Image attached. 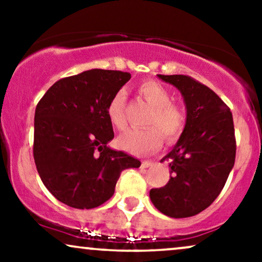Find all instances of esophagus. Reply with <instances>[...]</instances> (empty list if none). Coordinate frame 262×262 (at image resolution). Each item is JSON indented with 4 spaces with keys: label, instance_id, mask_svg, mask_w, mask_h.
Wrapping results in <instances>:
<instances>
[{
    "label": "esophagus",
    "instance_id": "1",
    "mask_svg": "<svg viewBox=\"0 0 262 262\" xmlns=\"http://www.w3.org/2000/svg\"><path fill=\"white\" fill-rule=\"evenodd\" d=\"M155 164L152 161H143V162H141V167H143V169H146V167H152Z\"/></svg>",
    "mask_w": 262,
    "mask_h": 262
}]
</instances>
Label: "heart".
<instances>
[{"label":"heart","mask_w":262,"mask_h":262,"mask_svg":"<svg viewBox=\"0 0 262 262\" xmlns=\"http://www.w3.org/2000/svg\"><path fill=\"white\" fill-rule=\"evenodd\" d=\"M137 91L146 103L152 107L148 125L154 127L143 130L128 129L119 137L118 144L130 154L145 155L155 151L161 145L160 131L167 141L176 140L181 135L186 124V113L180 104L171 102L169 90L156 81H143L138 85ZM124 106L125 93L123 91L117 92L107 106L108 119L117 129H123L125 125Z\"/></svg>","instance_id":"b5f03b06"}]
</instances>
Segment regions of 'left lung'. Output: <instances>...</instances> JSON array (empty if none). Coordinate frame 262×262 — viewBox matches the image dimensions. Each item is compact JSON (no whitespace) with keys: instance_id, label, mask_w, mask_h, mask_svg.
<instances>
[{"instance_id":"left-lung-1","label":"left lung","mask_w":262,"mask_h":262,"mask_svg":"<svg viewBox=\"0 0 262 262\" xmlns=\"http://www.w3.org/2000/svg\"><path fill=\"white\" fill-rule=\"evenodd\" d=\"M181 92L186 124L169 159L170 180L150 189L154 206L171 218H187L213 203L235 161L233 116L209 87L186 75H158Z\"/></svg>"}]
</instances>
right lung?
I'll return each mask as SVG.
<instances>
[{
    "mask_svg": "<svg viewBox=\"0 0 262 262\" xmlns=\"http://www.w3.org/2000/svg\"><path fill=\"white\" fill-rule=\"evenodd\" d=\"M130 80L114 70L83 71L56 81L35 108V166L56 200L77 209L101 206L113 196L123 170L140 161L111 149V98Z\"/></svg>",
    "mask_w": 262,
    "mask_h": 262,
    "instance_id": "add662e5",
    "label": "right lung"
}]
</instances>
